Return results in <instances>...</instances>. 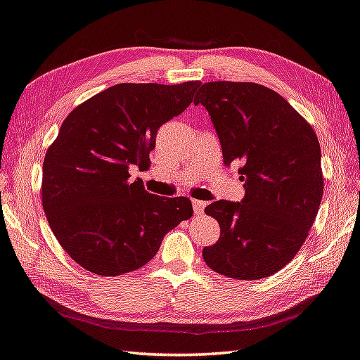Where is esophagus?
Masks as SVG:
<instances>
[{
    "mask_svg": "<svg viewBox=\"0 0 360 360\" xmlns=\"http://www.w3.org/2000/svg\"><path fill=\"white\" fill-rule=\"evenodd\" d=\"M192 204H193L195 214H196V215H201V214L204 212V207H206L207 202H206V201H200V200H193Z\"/></svg>",
    "mask_w": 360,
    "mask_h": 360,
    "instance_id": "1",
    "label": "esophagus"
}]
</instances>
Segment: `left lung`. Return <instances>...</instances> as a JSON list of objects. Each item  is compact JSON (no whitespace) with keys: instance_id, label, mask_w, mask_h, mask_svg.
Returning a JSON list of instances; mask_svg holds the SVG:
<instances>
[{"instance_id":"left-lung-1","label":"left lung","mask_w":360,"mask_h":360,"mask_svg":"<svg viewBox=\"0 0 360 360\" xmlns=\"http://www.w3.org/2000/svg\"><path fill=\"white\" fill-rule=\"evenodd\" d=\"M220 140L223 162H242L240 202L204 209L220 238L202 250L214 271L234 279L271 276L309 236L323 196L321 151L312 126L276 91L255 82H206L195 95Z\"/></svg>"}]
</instances>
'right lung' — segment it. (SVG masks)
<instances>
[{
    "label": "right lung",
    "mask_w": 360,
    "mask_h": 360,
    "mask_svg": "<svg viewBox=\"0 0 360 360\" xmlns=\"http://www.w3.org/2000/svg\"><path fill=\"white\" fill-rule=\"evenodd\" d=\"M200 84H117L62 123L44 160L41 202L53 234L82 269L100 276L137 270L193 215L186 196L153 195L129 172L146 167L159 128L188 108Z\"/></svg>",
    "instance_id": "add662e5"
}]
</instances>
